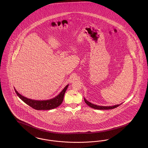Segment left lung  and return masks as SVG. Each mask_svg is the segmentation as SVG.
Returning <instances> with one entry per match:
<instances>
[{
	"label": "left lung",
	"instance_id": "8db88e82",
	"mask_svg": "<svg viewBox=\"0 0 148 148\" xmlns=\"http://www.w3.org/2000/svg\"><path fill=\"white\" fill-rule=\"evenodd\" d=\"M84 101L85 103L89 106L90 107H91L93 109H99V110H108V109H112L114 108H117L118 106H120L121 104H118V105H115V106H97V105H95L94 104H92L90 102L88 101V100H86L84 98Z\"/></svg>",
	"mask_w": 148,
	"mask_h": 148
}]
</instances>
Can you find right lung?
Instances as JSON below:
<instances>
[{
  "mask_svg": "<svg viewBox=\"0 0 148 148\" xmlns=\"http://www.w3.org/2000/svg\"><path fill=\"white\" fill-rule=\"evenodd\" d=\"M69 85H67L63 90L57 96L53 98L46 100H36L31 99L27 98L20 94L14 88L15 92L19 98L22 100L27 105L31 106L36 110H50L56 108L60 106L63 101L64 96Z\"/></svg>",
  "mask_w": 148,
  "mask_h": 148,
  "instance_id": "right-lung-1",
  "label": "right lung"
}]
</instances>
